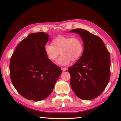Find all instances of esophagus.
<instances>
[{"label":"esophagus","mask_w":121,"mask_h":121,"mask_svg":"<svg viewBox=\"0 0 121 121\" xmlns=\"http://www.w3.org/2000/svg\"><path fill=\"white\" fill-rule=\"evenodd\" d=\"M61 69L63 71H67V69L66 68H63V67H61Z\"/></svg>","instance_id":"esophagus-1"}]
</instances>
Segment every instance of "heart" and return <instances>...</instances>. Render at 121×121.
<instances>
[{
  "label": "heart",
  "instance_id": "b5f03b06",
  "mask_svg": "<svg viewBox=\"0 0 121 121\" xmlns=\"http://www.w3.org/2000/svg\"><path fill=\"white\" fill-rule=\"evenodd\" d=\"M52 44H46L44 48V52L52 61L56 60L60 53L61 56L56 61L58 65H66L71 60H77L83 51L82 41L78 37L59 36L52 40Z\"/></svg>",
  "mask_w": 121,
  "mask_h": 121
}]
</instances>
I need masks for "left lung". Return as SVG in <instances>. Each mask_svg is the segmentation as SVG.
<instances>
[{"label":"left lung","instance_id":"1","mask_svg":"<svg viewBox=\"0 0 121 121\" xmlns=\"http://www.w3.org/2000/svg\"><path fill=\"white\" fill-rule=\"evenodd\" d=\"M69 32L79 34L84 45L82 56L68 69L71 88L79 98L92 99L101 94L109 82L110 54L98 36L82 29Z\"/></svg>","mask_w":121,"mask_h":121}]
</instances>
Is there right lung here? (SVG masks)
I'll return each instance as SVG.
<instances>
[{
  "label": "right lung",
  "instance_id": "right-lung-1",
  "mask_svg": "<svg viewBox=\"0 0 121 121\" xmlns=\"http://www.w3.org/2000/svg\"><path fill=\"white\" fill-rule=\"evenodd\" d=\"M49 36L44 32L29 34L10 58L11 81L17 92L28 100L38 101L46 98L62 73L44 52Z\"/></svg>",
  "mask_w": 121,
  "mask_h": 121
}]
</instances>
